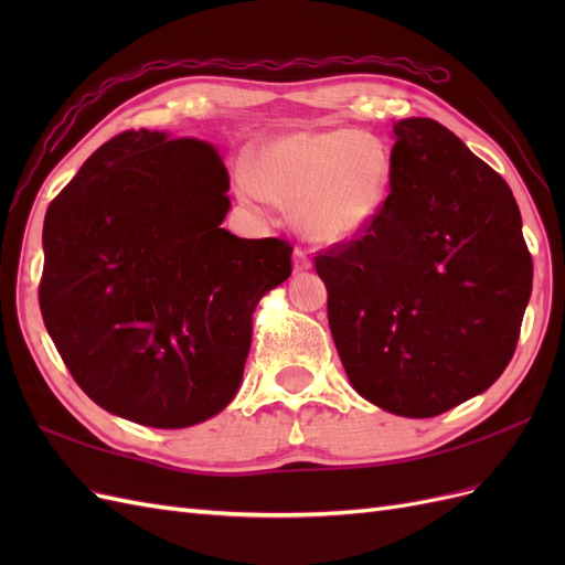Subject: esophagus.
<instances>
[{"label":"esophagus","instance_id":"34e87169","mask_svg":"<svg viewBox=\"0 0 565 565\" xmlns=\"http://www.w3.org/2000/svg\"><path fill=\"white\" fill-rule=\"evenodd\" d=\"M311 268V254L309 249L297 247L295 249V270H309Z\"/></svg>","mask_w":565,"mask_h":565}]
</instances>
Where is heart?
Masks as SVG:
<instances>
[{"label": "heart", "instance_id": "b5f03b06", "mask_svg": "<svg viewBox=\"0 0 565 565\" xmlns=\"http://www.w3.org/2000/svg\"><path fill=\"white\" fill-rule=\"evenodd\" d=\"M388 152L355 129L297 131L259 148L235 185L252 207L292 204L297 228L316 243H347L380 216L388 193Z\"/></svg>", "mask_w": 565, "mask_h": 565}]
</instances>
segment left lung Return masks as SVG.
<instances>
[{"mask_svg": "<svg viewBox=\"0 0 565 565\" xmlns=\"http://www.w3.org/2000/svg\"><path fill=\"white\" fill-rule=\"evenodd\" d=\"M374 224L318 252L328 320L353 388L436 417L498 382L516 351L533 256L507 181L429 117L393 127Z\"/></svg>", "mask_w": 565, "mask_h": 565, "instance_id": "obj_1", "label": "left lung"}]
</instances>
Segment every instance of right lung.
I'll use <instances>...</instances> for the list:
<instances>
[{
  "label": "right lung",
  "mask_w": 565,
  "mask_h": 565,
  "mask_svg": "<svg viewBox=\"0 0 565 565\" xmlns=\"http://www.w3.org/2000/svg\"><path fill=\"white\" fill-rule=\"evenodd\" d=\"M228 172L210 143L122 131L44 216L40 309L87 396L113 415L183 429L243 380L254 306L292 273V245L221 228Z\"/></svg>",
  "instance_id": "right-lung-1"
}]
</instances>
